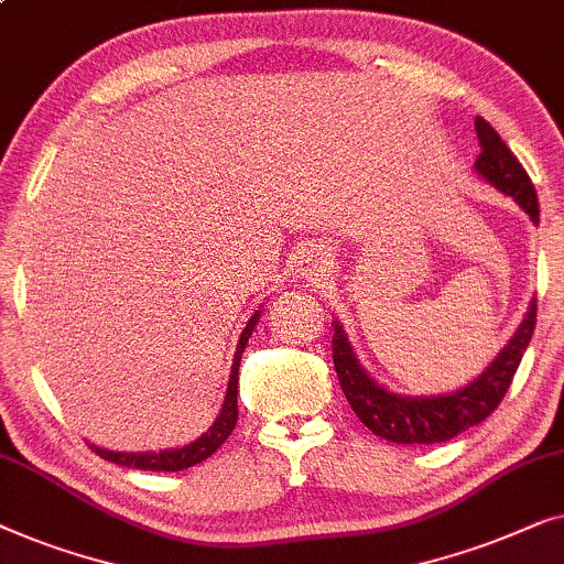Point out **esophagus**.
Returning a JSON list of instances; mask_svg holds the SVG:
<instances>
[{
    "label": "esophagus",
    "instance_id": "1",
    "mask_svg": "<svg viewBox=\"0 0 564 564\" xmlns=\"http://www.w3.org/2000/svg\"><path fill=\"white\" fill-rule=\"evenodd\" d=\"M299 271L304 279H319V275H324V271H327V256H324V250L319 248H308L301 252L299 258Z\"/></svg>",
    "mask_w": 564,
    "mask_h": 564
}]
</instances>
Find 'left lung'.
<instances>
[{
	"mask_svg": "<svg viewBox=\"0 0 564 564\" xmlns=\"http://www.w3.org/2000/svg\"><path fill=\"white\" fill-rule=\"evenodd\" d=\"M475 132L480 140V155L475 171L496 186L498 192L511 196L531 221L539 225V199L529 173L523 171L519 158L511 153L494 127L482 117H475ZM536 324V299L531 301L527 316L519 324L517 335L496 355V360L478 378L459 388L455 393L442 395H399L376 383L362 368L358 355L352 352L343 324L335 322L332 335V358L343 386L345 399L350 403L360 422L372 434L395 444H437L457 437L459 432L480 424L498 409L509 391L517 368L527 352Z\"/></svg>",
	"mask_w": 564,
	"mask_h": 564,
	"instance_id": "1",
	"label": "left lung"
}]
</instances>
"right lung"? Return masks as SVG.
Masks as SVG:
<instances>
[{
    "label": "right lung",
    "instance_id": "add662e5",
    "mask_svg": "<svg viewBox=\"0 0 564 564\" xmlns=\"http://www.w3.org/2000/svg\"><path fill=\"white\" fill-rule=\"evenodd\" d=\"M258 319H260V314L256 312L250 316V322L245 324L240 343H237L232 372H229L225 403H221L219 416L214 419V424L202 434L199 440L188 442V444H184V447L163 449V452H112V449H101V447H97V444H91V449L97 452L99 457H105L115 465L134 467V470H155V473H178V470H186V467L204 463L206 457H212L214 452L225 444L229 434H232L235 424H237V376H240V360H242L245 345H248V339L252 335V329H256Z\"/></svg>",
    "mask_w": 564,
    "mask_h": 564
}]
</instances>
